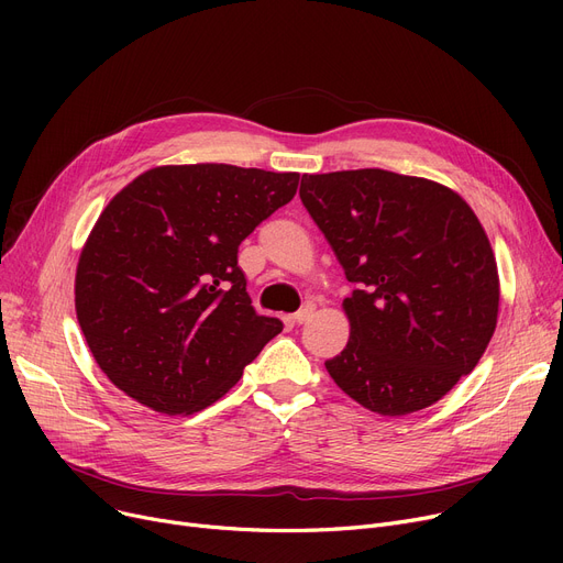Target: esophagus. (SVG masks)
Listing matches in <instances>:
<instances>
[{
    "label": "esophagus",
    "mask_w": 563,
    "mask_h": 563,
    "mask_svg": "<svg viewBox=\"0 0 563 563\" xmlns=\"http://www.w3.org/2000/svg\"><path fill=\"white\" fill-rule=\"evenodd\" d=\"M312 312H314V303H306L297 314H291V321L294 323H303V321H308L312 317Z\"/></svg>",
    "instance_id": "obj_1"
}]
</instances>
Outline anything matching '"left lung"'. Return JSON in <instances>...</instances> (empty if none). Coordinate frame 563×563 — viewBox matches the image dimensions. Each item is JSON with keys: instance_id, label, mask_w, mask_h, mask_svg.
Instances as JSON below:
<instances>
[{"instance_id": "left-lung-1", "label": "left lung", "mask_w": 563, "mask_h": 563, "mask_svg": "<svg viewBox=\"0 0 563 563\" xmlns=\"http://www.w3.org/2000/svg\"><path fill=\"white\" fill-rule=\"evenodd\" d=\"M346 280L349 342L327 369L372 412L401 418L445 397L495 333L488 234L450 187L383 168L303 175L299 191Z\"/></svg>"}]
</instances>
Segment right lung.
<instances>
[{"label":"right lung","mask_w":563,"mask_h":563,"mask_svg":"<svg viewBox=\"0 0 563 563\" xmlns=\"http://www.w3.org/2000/svg\"><path fill=\"white\" fill-rule=\"evenodd\" d=\"M299 177L168 164L109 200L79 253L75 310L118 390L164 416H191L283 331L251 306L236 249L294 198Z\"/></svg>","instance_id":"right-lung-1"}]
</instances>
